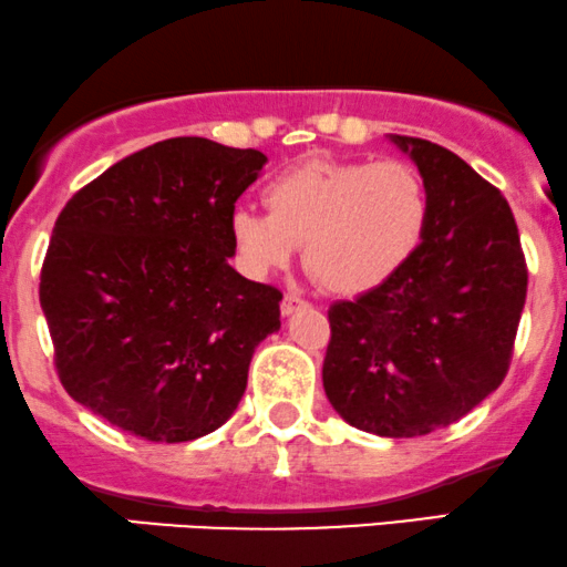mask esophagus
I'll return each instance as SVG.
<instances>
[{"label": "esophagus", "mask_w": 567, "mask_h": 567, "mask_svg": "<svg viewBox=\"0 0 567 567\" xmlns=\"http://www.w3.org/2000/svg\"><path fill=\"white\" fill-rule=\"evenodd\" d=\"M299 308H308V302H305L302 297L286 295V297L281 299V312H284V316H291V312H297Z\"/></svg>", "instance_id": "obj_1"}]
</instances>
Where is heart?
<instances>
[{"label":"heart","mask_w":567,"mask_h":567,"mask_svg":"<svg viewBox=\"0 0 567 567\" xmlns=\"http://www.w3.org/2000/svg\"><path fill=\"white\" fill-rule=\"evenodd\" d=\"M268 215L236 209L228 233L255 278L286 268L305 244L312 276L334 295H363L398 276L424 241L430 190L414 164L312 158L265 185Z\"/></svg>","instance_id":"obj_1"}]
</instances>
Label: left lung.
I'll use <instances>...</instances> for the list:
<instances>
[{
	"label": "left lung",
	"instance_id": "8db88e82",
	"mask_svg": "<svg viewBox=\"0 0 567 567\" xmlns=\"http://www.w3.org/2000/svg\"><path fill=\"white\" fill-rule=\"evenodd\" d=\"M392 143L427 183V233L388 284L329 308L323 390L352 427L416 437L467 416L504 382L528 265L496 185L430 140Z\"/></svg>",
	"mask_w": 567,
	"mask_h": 567
}]
</instances>
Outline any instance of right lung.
Here are the masks:
<instances>
[{"mask_svg": "<svg viewBox=\"0 0 567 567\" xmlns=\"http://www.w3.org/2000/svg\"><path fill=\"white\" fill-rule=\"evenodd\" d=\"M265 162L255 148L172 137L73 193L39 284L73 401L153 443L228 422L255 348L281 329V291L228 265V219Z\"/></svg>", "mask_w": 567, "mask_h": 567, "instance_id": "1", "label": "right lung"}]
</instances>
